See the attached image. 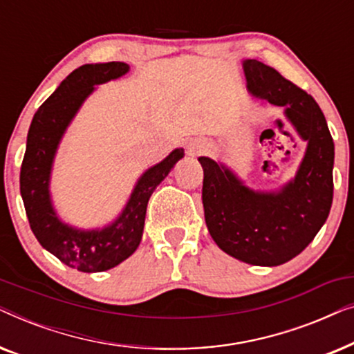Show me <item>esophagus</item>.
<instances>
[{
  "label": "esophagus",
  "instance_id": "1",
  "mask_svg": "<svg viewBox=\"0 0 354 354\" xmlns=\"http://www.w3.org/2000/svg\"><path fill=\"white\" fill-rule=\"evenodd\" d=\"M207 143L205 142V140L198 138V140H193V142H190V145H188V153L192 154V156H195V154H200L206 149Z\"/></svg>",
  "mask_w": 354,
  "mask_h": 354
}]
</instances>
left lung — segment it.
<instances>
[{
	"instance_id": "left-lung-1",
	"label": "left lung",
	"mask_w": 354,
	"mask_h": 354,
	"mask_svg": "<svg viewBox=\"0 0 354 354\" xmlns=\"http://www.w3.org/2000/svg\"><path fill=\"white\" fill-rule=\"evenodd\" d=\"M243 69L248 90L285 114L308 149L293 182L279 193L253 192L209 158L203 166V207L212 240L254 266H280L301 253L327 221L333 200V140L316 100L256 59Z\"/></svg>"
}]
</instances>
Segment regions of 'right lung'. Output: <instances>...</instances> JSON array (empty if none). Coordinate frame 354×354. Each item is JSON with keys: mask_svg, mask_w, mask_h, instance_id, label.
Here are the masks:
<instances>
[{"mask_svg": "<svg viewBox=\"0 0 354 354\" xmlns=\"http://www.w3.org/2000/svg\"><path fill=\"white\" fill-rule=\"evenodd\" d=\"M127 71L125 62L113 61L85 64L71 72L38 108L28 129L21 166V195L28 224L43 248L80 272H103L122 263L138 248L149 196L178 159L183 158V149H174L162 162L148 169L119 219L103 230H77L57 219L48 193L57 143L77 109L93 91V85L118 79Z\"/></svg>", "mask_w": 354, "mask_h": 354, "instance_id": "obj_1", "label": "right lung"}]
</instances>
